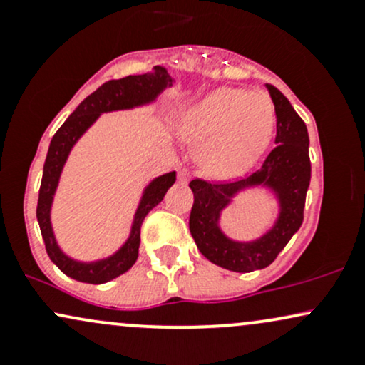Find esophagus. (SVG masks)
<instances>
[{
  "label": "esophagus",
  "mask_w": 365,
  "mask_h": 365,
  "mask_svg": "<svg viewBox=\"0 0 365 365\" xmlns=\"http://www.w3.org/2000/svg\"><path fill=\"white\" fill-rule=\"evenodd\" d=\"M188 177H190V171H188L187 168H180L178 170V182L180 183H187Z\"/></svg>",
  "instance_id": "obj_1"
}]
</instances>
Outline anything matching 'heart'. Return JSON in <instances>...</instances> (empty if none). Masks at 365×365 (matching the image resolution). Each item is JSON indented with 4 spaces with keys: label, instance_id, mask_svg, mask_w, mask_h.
Wrapping results in <instances>:
<instances>
[{
    "label": "heart",
    "instance_id": "b5f03b06",
    "mask_svg": "<svg viewBox=\"0 0 365 365\" xmlns=\"http://www.w3.org/2000/svg\"><path fill=\"white\" fill-rule=\"evenodd\" d=\"M276 123L273 101L262 92L221 87L180 113L187 139L200 142L199 161L217 177L249 168L269 144Z\"/></svg>",
    "mask_w": 365,
    "mask_h": 365
}]
</instances>
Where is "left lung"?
Masks as SVG:
<instances>
[{"label":"left lung","instance_id":"8db88e82","mask_svg":"<svg viewBox=\"0 0 365 365\" xmlns=\"http://www.w3.org/2000/svg\"><path fill=\"white\" fill-rule=\"evenodd\" d=\"M266 87L274 104L276 145L261 168L235 182L195 178L188 183L194 192L188 226L197 249L212 264L235 273L264 269L278 257L302 225L311 183L307 127L282 92L271 83ZM259 185L271 187L279 199L280 212L274 228L252 242L232 241L219 228L220 212L238 191Z\"/></svg>","mask_w":365,"mask_h":365}]
</instances>
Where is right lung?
<instances>
[{
	"mask_svg": "<svg viewBox=\"0 0 365 365\" xmlns=\"http://www.w3.org/2000/svg\"><path fill=\"white\" fill-rule=\"evenodd\" d=\"M173 83V78L163 66H154L153 72L144 75H128L118 81H110L103 83L98 91L87 96L83 101L78 104L77 110L66 118L65 123L58 128L49 144L48 156H46L43 182L39 188V200H37V221H39L41 233L46 245V252L49 259L56 264L58 267L70 278L77 279L82 283L101 284L111 279L118 278L120 274L127 273L139 257L140 245V226L144 217L153 207H156L163 200L168 188L173 185L177 180V173L161 175L154 178L153 182L145 187L144 194L137 207L135 216H133L132 230L130 237L123 245L116 250L110 257L101 259L94 262H81L68 257L58 245L54 232L51 226V206L54 199V192L60 182L63 166L72 148L87 128L99 118L101 113L118 111V110H132V108L144 106V104L153 103L154 99L161 94L166 87Z\"/></svg>",
	"mask_w": 365,
	"mask_h": 365,
	"instance_id": "1",
	"label": "right lung"
}]
</instances>
